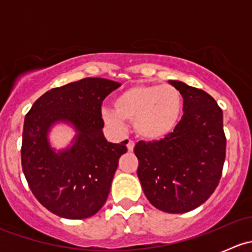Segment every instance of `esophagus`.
Listing matches in <instances>:
<instances>
[{
  "instance_id": "esophagus-1",
  "label": "esophagus",
  "mask_w": 252,
  "mask_h": 252,
  "mask_svg": "<svg viewBox=\"0 0 252 252\" xmlns=\"http://www.w3.org/2000/svg\"><path fill=\"white\" fill-rule=\"evenodd\" d=\"M126 147H128V151H133L134 147H135V142H134L133 140H129L128 144H126Z\"/></svg>"
}]
</instances>
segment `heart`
<instances>
[{"mask_svg": "<svg viewBox=\"0 0 252 252\" xmlns=\"http://www.w3.org/2000/svg\"><path fill=\"white\" fill-rule=\"evenodd\" d=\"M113 108H102L106 123L121 128L124 121L134 122L136 134L156 141L168 136L177 126L183 111V97L173 85H134L122 91Z\"/></svg>", "mask_w": 252, "mask_h": 252, "instance_id": "obj_1", "label": "heart"}]
</instances>
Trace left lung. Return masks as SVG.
<instances>
[{"label":"left lung","mask_w":252,"mask_h":252,"mask_svg":"<svg viewBox=\"0 0 252 252\" xmlns=\"http://www.w3.org/2000/svg\"><path fill=\"white\" fill-rule=\"evenodd\" d=\"M183 96L182 119L158 141H139L138 177L158 210L184 213L202 205L220 183L225 158L223 112L201 89L169 80Z\"/></svg>","instance_id":"1"}]
</instances>
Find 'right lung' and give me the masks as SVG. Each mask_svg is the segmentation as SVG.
Masks as SVG:
<instances>
[{
  "mask_svg": "<svg viewBox=\"0 0 252 252\" xmlns=\"http://www.w3.org/2000/svg\"><path fill=\"white\" fill-rule=\"evenodd\" d=\"M119 86L103 78L81 79L48 90L25 116L23 173L34 196L50 212L83 220L105 205L128 140H106L101 105ZM58 123L69 124L76 130L70 146L62 150L53 149L48 139Z\"/></svg>",
  "mask_w": 252,
  "mask_h": 252,
  "instance_id": "1",
  "label": "right lung"
}]
</instances>
